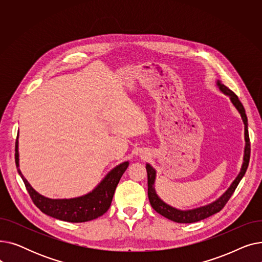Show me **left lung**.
<instances>
[{
    "instance_id": "left-lung-1",
    "label": "left lung",
    "mask_w": 262,
    "mask_h": 262,
    "mask_svg": "<svg viewBox=\"0 0 262 262\" xmlns=\"http://www.w3.org/2000/svg\"><path fill=\"white\" fill-rule=\"evenodd\" d=\"M216 86L219 89L221 90L224 94L229 96V99L232 103V105L236 107V109L239 112L242 121L244 123V140H245V147H244V156H243V163L240 170V173L236 177V180L233 181L230 185V187L225 191V193H223L221 196H220L216 201L202 206V207L194 208V209H190V210H181L172 207V206L168 205L164 203L156 193L155 190V180H156V171L155 169L150 166L149 163H146V172H147V195L148 200L150 203V206H152L153 209L161 214L162 216L167 217L171 221H174L176 223H194L199 222L201 220H204L206 217H208L220 210H222L230 196L232 195L233 192H235L237 186L239 185L240 181L242 180V177L244 176L247 167H249V162H250V156H251V144H250V137H249V128H247V117L245 114V109L241 102L239 101L238 96L233 93L231 90H229L225 85H223L221 80H216Z\"/></svg>"
}]
</instances>
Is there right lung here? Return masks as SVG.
Returning <instances> with one entry per match:
<instances>
[{
    "label": "right lung",
    "instance_id": "add662e5",
    "mask_svg": "<svg viewBox=\"0 0 262 262\" xmlns=\"http://www.w3.org/2000/svg\"><path fill=\"white\" fill-rule=\"evenodd\" d=\"M15 159L19 175L21 176L27 192H29L32 201L37 207L52 217L72 223L91 221V220L103 215L109 209L120 178L129 164L128 161L120 163L104 177V180L98 186L85 195L74 199L53 200L39 194L22 175L19 169L18 137L16 141Z\"/></svg>",
    "mask_w": 262,
    "mask_h": 262
}]
</instances>
